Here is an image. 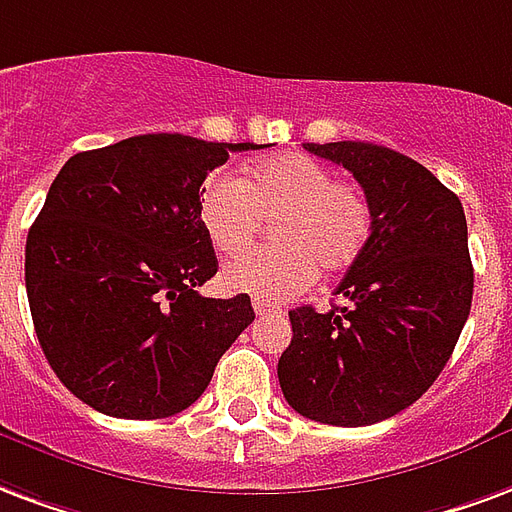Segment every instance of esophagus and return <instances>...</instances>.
<instances>
[{
  "mask_svg": "<svg viewBox=\"0 0 512 512\" xmlns=\"http://www.w3.org/2000/svg\"><path fill=\"white\" fill-rule=\"evenodd\" d=\"M252 309L255 314H274L279 312V306H274L271 301H263V298H252Z\"/></svg>",
  "mask_w": 512,
  "mask_h": 512,
  "instance_id": "obj_1",
  "label": "esophagus"
}]
</instances>
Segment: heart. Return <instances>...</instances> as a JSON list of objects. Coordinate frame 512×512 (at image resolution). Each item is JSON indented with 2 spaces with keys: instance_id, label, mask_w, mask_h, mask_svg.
Listing matches in <instances>:
<instances>
[{
  "instance_id": "heart-1",
  "label": "heart",
  "mask_w": 512,
  "mask_h": 512,
  "mask_svg": "<svg viewBox=\"0 0 512 512\" xmlns=\"http://www.w3.org/2000/svg\"><path fill=\"white\" fill-rule=\"evenodd\" d=\"M198 219L219 255H241L274 219V246L227 263L222 285L268 301H285L325 274L358 263L372 238V203L358 184L333 179L328 165L306 154L255 162L238 179L208 173L198 192Z\"/></svg>"
}]
</instances>
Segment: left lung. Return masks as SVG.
Returning <instances> with one entry per match:
<instances>
[{"label": "left lung", "instance_id": "1", "mask_svg": "<svg viewBox=\"0 0 512 512\" xmlns=\"http://www.w3.org/2000/svg\"><path fill=\"white\" fill-rule=\"evenodd\" d=\"M342 165L372 203V238L336 295L342 306L290 312L293 342L279 385L304 418L372 426L429 391L472 306V260L461 200L420 162L363 143H304Z\"/></svg>", "mask_w": 512, "mask_h": 512}]
</instances>
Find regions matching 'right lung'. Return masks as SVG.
I'll return each mask as SVG.
<instances>
[{"instance_id":"right-lung-1","label":"right lung","mask_w":512,"mask_h":512,"mask_svg":"<svg viewBox=\"0 0 512 512\" xmlns=\"http://www.w3.org/2000/svg\"><path fill=\"white\" fill-rule=\"evenodd\" d=\"M249 149L263 146L157 132L64 162L26 236V295L45 358L83 404L130 420L187 410L255 320L246 293H198L217 274L200 184Z\"/></svg>"}]
</instances>
